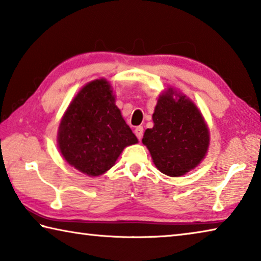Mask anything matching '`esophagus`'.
Instances as JSON below:
<instances>
[{"label": "esophagus", "instance_id": "1", "mask_svg": "<svg viewBox=\"0 0 261 261\" xmlns=\"http://www.w3.org/2000/svg\"><path fill=\"white\" fill-rule=\"evenodd\" d=\"M135 135L137 136V138L139 140L143 138V135H144V127L143 126H137L135 129Z\"/></svg>", "mask_w": 261, "mask_h": 261}]
</instances>
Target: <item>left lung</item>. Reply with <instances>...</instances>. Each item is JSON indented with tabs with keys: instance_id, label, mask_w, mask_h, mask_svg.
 Listing matches in <instances>:
<instances>
[{
	"instance_id": "8db88e82",
	"label": "left lung",
	"mask_w": 261,
	"mask_h": 261,
	"mask_svg": "<svg viewBox=\"0 0 261 261\" xmlns=\"http://www.w3.org/2000/svg\"><path fill=\"white\" fill-rule=\"evenodd\" d=\"M173 95V88H169L159 98L153 114L154 126L145 131L143 144L161 173L178 177L204 159L210 134L194 103L184 95H178V100Z\"/></svg>"
}]
</instances>
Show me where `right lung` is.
Returning <instances> with one entry per match:
<instances>
[{
    "mask_svg": "<svg viewBox=\"0 0 261 261\" xmlns=\"http://www.w3.org/2000/svg\"><path fill=\"white\" fill-rule=\"evenodd\" d=\"M57 140L65 161L88 176L106 173L124 147L138 141L106 79L82 88L62 118Z\"/></svg>",
    "mask_w": 261,
    "mask_h": 261,
    "instance_id": "add662e5",
    "label": "right lung"
}]
</instances>
